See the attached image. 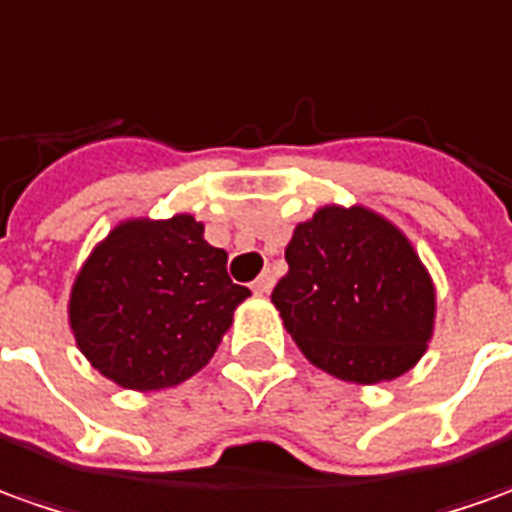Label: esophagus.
Returning <instances> with one entry per match:
<instances>
[{
    "label": "esophagus",
    "mask_w": 512,
    "mask_h": 512,
    "mask_svg": "<svg viewBox=\"0 0 512 512\" xmlns=\"http://www.w3.org/2000/svg\"><path fill=\"white\" fill-rule=\"evenodd\" d=\"M271 285H274V274H271V271H263L255 283H252V291H255V294H260V297H266V294L271 291Z\"/></svg>",
    "instance_id": "esophagus-1"
}]
</instances>
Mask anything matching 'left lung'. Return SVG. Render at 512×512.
Listing matches in <instances>:
<instances>
[{
    "instance_id": "obj_1",
    "label": "left lung",
    "mask_w": 512,
    "mask_h": 512,
    "mask_svg": "<svg viewBox=\"0 0 512 512\" xmlns=\"http://www.w3.org/2000/svg\"><path fill=\"white\" fill-rule=\"evenodd\" d=\"M285 260L271 302L314 367L370 387L409 373L429 350L434 280L381 212L325 204L294 227Z\"/></svg>"
}]
</instances>
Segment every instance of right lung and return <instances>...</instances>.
Instances as JSON below:
<instances>
[{
    "mask_svg": "<svg viewBox=\"0 0 512 512\" xmlns=\"http://www.w3.org/2000/svg\"><path fill=\"white\" fill-rule=\"evenodd\" d=\"M249 288L204 224L125 218L83 260L69 291V328L83 356L117 387L156 392L210 364Z\"/></svg>",
    "mask_w": 512,
    "mask_h": 512,
    "instance_id": "obj_1",
    "label": "right lung"
}]
</instances>
